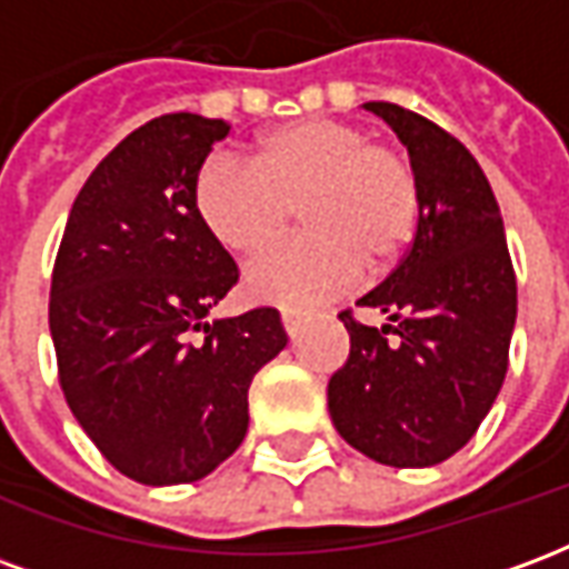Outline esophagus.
I'll return each mask as SVG.
<instances>
[{
	"label": "esophagus",
	"mask_w": 569,
	"mask_h": 569,
	"mask_svg": "<svg viewBox=\"0 0 569 569\" xmlns=\"http://www.w3.org/2000/svg\"><path fill=\"white\" fill-rule=\"evenodd\" d=\"M280 320H283V329L289 338H296V335L301 332V313H296V310H283Z\"/></svg>",
	"instance_id": "34e87169"
}]
</instances>
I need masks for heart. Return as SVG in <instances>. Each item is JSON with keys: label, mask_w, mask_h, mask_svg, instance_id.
I'll use <instances>...</instances> for the list:
<instances>
[{"label": "heart", "mask_w": 569, "mask_h": 569, "mask_svg": "<svg viewBox=\"0 0 569 569\" xmlns=\"http://www.w3.org/2000/svg\"><path fill=\"white\" fill-rule=\"evenodd\" d=\"M191 198L207 234L237 256L273 243L298 207L305 234L268 249L247 271V296L280 308H317L350 292L366 264H396L415 243L423 210L406 151L322 116L264 133L249 163L210 154Z\"/></svg>", "instance_id": "b5f03b06"}]
</instances>
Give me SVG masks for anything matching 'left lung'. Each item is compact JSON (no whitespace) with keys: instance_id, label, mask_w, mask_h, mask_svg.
Segmentation results:
<instances>
[{"instance_id":"8db88e82","label":"left lung","mask_w":569,"mask_h":569,"mask_svg":"<svg viewBox=\"0 0 569 569\" xmlns=\"http://www.w3.org/2000/svg\"><path fill=\"white\" fill-rule=\"evenodd\" d=\"M366 109L408 146L423 210L406 259L357 301L393 326L338 313L350 357L329 381V415L366 457L418 469L460 451L493 406L509 369L518 286L497 198L463 142L402 106Z\"/></svg>"}]
</instances>
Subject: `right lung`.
<instances>
[{
    "mask_svg": "<svg viewBox=\"0 0 569 569\" xmlns=\"http://www.w3.org/2000/svg\"><path fill=\"white\" fill-rule=\"evenodd\" d=\"M222 118L170 112L128 133L72 203L48 326L67 406L121 476L188 485L240 448L249 383L286 347L280 313L203 322L237 283L194 212Z\"/></svg>",
    "mask_w": 569,
    "mask_h": 569,
    "instance_id": "obj_1",
    "label": "right lung"
}]
</instances>
